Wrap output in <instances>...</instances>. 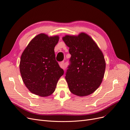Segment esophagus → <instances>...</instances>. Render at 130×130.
Returning a JSON list of instances; mask_svg holds the SVG:
<instances>
[{
	"mask_svg": "<svg viewBox=\"0 0 130 130\" xmlns=\"http://www.w3.org/2000/svg\"><path fill=\"white\" fill-rule=\"evenodd\" d=\"M60 67L62 68V69H66L67 66H66V64H65L64 62H61L60 63Z\"/></svg>",
	"mask_w": 130,
	"mask_h": 130,
	"instance_id": "34e87169",
	"label": "esophagus"
}]
</instances>
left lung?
<instances>
[{
  "instance_id": "left-lung-1",
  "label": "left lung",
  "mask_w": 130,
  "mask_h": 130,
  "mask_svg": "<svg viewBox=\"0 0 130 130\" xmlns=\"http://www.w3.org/2000/svg\"><path fill=\"white\" fill-rule=\"evenodd\" d=\"M62 40L71 55V64L65 77L70 91L78 96L89 95L103 81L106 68L104 54L93 38L85 32L66 35Z\"/></svg>"
}]
</instances>
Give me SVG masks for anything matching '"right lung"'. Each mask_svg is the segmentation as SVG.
Segmentation results:
<instances>
[{
	"label": "right lung",
	"instance_id": "right-lung-1",
	"mask_svg": "<svg viewBox=\"0 0 130 130\" xmlns=\"http://www.w3.org/2000/svg\"><path fill=\"white\" fill-rule=\"evenodd\" d=\"M58 35L41 33L29 42L21 55L19 70L23 82L29 91L42 97L54 92L64 71L55 60L54 48Z\"/></svg>",
	"mask_w": 130,
	"mask_h": 130
}]
</instances>
